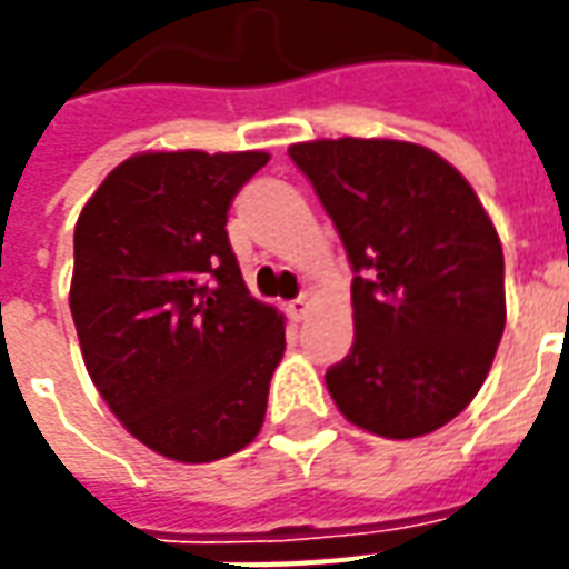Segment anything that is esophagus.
Returning <instances> with one entry per match:
<instances>
[{"instance_id": "esophagus-1", "label": "esophagus", "mask_w": 569, "mask_h": 569, "mask_svg": "<svg viewBox=\"0 0 569 569\" xmlns=\"http://www.w3.org/2000/svg\"><path fill=\"white\" fill-rule=\"evenodd\" d=\"M310 305H313V296H308V292H305V296H298L296 301L289 305V313H292L296 320H305V317H308Z\"/></svg>"}]
</instances>
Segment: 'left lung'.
I'll list each match as a JSON object with an SVG mask.
<instances>
[{"mask_svg": "<svg viewBox=\"0 0 569 569\" xmlns=\"http://www.w3.org/2000/svg\"><path fill=\"white\" fill-rule=\"evenodd\" d=\"M353 264V347L326 371L335 406L383 439L463 411L506 326L502 247L463 173L406 140L289 146Z\"/></svg>", "mask_w": 569, "mask_h": 569, "instance_id": "obj_1", "label": "left lung"}]
</instances>
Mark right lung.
<instances>
[{
  "mask_svg": "<svg viewBox=\"0 0 569 569\" xmlns=\"http://www.w3.org/2000/svg\"><path fill=\"white\" fill-rule=\"evenodd\" d=\"M268 161V151H140L76 222L69 310L84 369L130 436L167 460H222L264 423L286 320L249 296L224 222L237 188Z\"/></svg>",
  "mask_w": 569,
  "mask_h": 569,
  "instance_id": "obj_1",
  "label": "right lung"
}]
</instances>
